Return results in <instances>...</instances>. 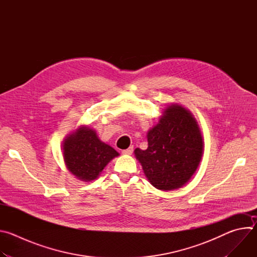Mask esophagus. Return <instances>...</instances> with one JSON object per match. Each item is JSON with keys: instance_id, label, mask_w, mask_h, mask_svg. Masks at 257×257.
<instances>
[{"instance_id": "1", "label": "esophagus", "mask_w": 257, "mask_h": 257, "mask_svg": "<svg viewBox=\"0 0 257 257\" xmlns=\"http://www.w3.org/2000/svg\"><path fill=\"white\" fill-rule=\"evenodd\" d=\"M132 153H133V146H130L129 149L122 151V154L125 156H130V155H132Z\"/></svg>"}]
</instances>
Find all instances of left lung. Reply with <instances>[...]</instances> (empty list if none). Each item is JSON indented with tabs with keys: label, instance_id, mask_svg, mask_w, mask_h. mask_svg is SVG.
<instances>
[{
	"label": "left lung",
	"instance_id": "obj_1",
	"mask_svg": "<svg viewBox=\"0 0 257 257\" xmlns=\"http://www.w3.org/2000/svg\"><path fill=\"white\" fill-rule=\"evenodd\" d=\"M146 137L148 149H136L134 155L149 182L162 191L184 186L203 155L202 134L192 113L181 104H169Z\"/></svg>",
	"mask_w": 257,
	"mask_h": 257
}]
</instances>
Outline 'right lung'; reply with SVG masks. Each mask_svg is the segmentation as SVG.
Masks as SVG:
<instances>
[{
	"label": "right lung",
	"mask_w": 257,
	"mask_h": 257,
	"mask_svg": "<svg viewBox=\"0 0 257 257\" xmlns=\"http://www.w3.org/2000/svg\"><path fill=\"white\" fill-rule=\"evenodd\" d=\"M117 157L119 153L102 142L89 126H80L63 141L66 168L80 181L95 180L104 167Z\"/></svg>",
	"instance_id": "add662e5"
}]
</instances>
